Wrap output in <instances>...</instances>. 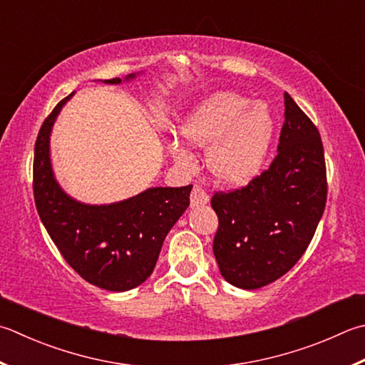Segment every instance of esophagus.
Returning <instances> with one entry per match:
<instances>
[{"label":"esophagus","mask_w":365,"mask_h":365,"mask_svg":"<svg viewBox=\"0 0 365 365\" xmlns=\"http://www.w3.org/2000/svg\"><path fill=\"white\" fill-rule=\"evenodd\" d=\"M210 202V195L206 194L205 189H202L200 185H194L190 194V206H202Z\"/></svg>","instance_id":"1"}]
</instances>
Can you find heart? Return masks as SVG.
<instances>
[{"instance_id": "obj_1", "label": "heart", "mask_w": 365, "mask_h": 365, "mask_svg": "<svg viewBox=\"0 0 365 365\" xmlns=\"http://www.w3.org/2000/svg\"><path fill=\"white\" fill-rule=\"evenodd\" d=\"M274 133L270 108L235 92H217L206 98L184 122L182 136L194 146L208 148V167L219 181L246 184L267 159ZM181 163L190 155L180 141L170 144Z\"/></svg>"}]
</instances>
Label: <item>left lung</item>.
I'll return each mask as SVG.
<instances>
[{
    "label": "left lung",
    "mask_w": 365,
    "mask_h": 365,
    "mask_svg": "<svg viewBox=\"0 0 365 365\" xmlns=\"http://www.w3.org/2000/svg\"><path fill=\"white\" fill-rule=\"evenodd\" d=\"M324 148L310 118L284 93V123L270 168L232 192H216L212 252L221 274L242 289L283 277L304 256L324 212Z\"/></svg>",
    "instance_id": "left-lung-1"
}]
</instances>
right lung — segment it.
Segmentation results:
<instances>
[{"label": "right lung", "mask_w": 365, "mask_h": 365, "mask_svg": "<svg viewBox=\"0 0 365 365\" xmlns=\"http://www.w3.org/2000/svg\"><path fill=\"white\" fill-rule=\"evenodd\" d=\"M133 78L128 74L125 81ZM105 82L120 84L122 79ZM73 93L53 108L38 133L34 203L47 233L73 270L101 289L123 292L150 277L165 237L187 210L192 184L150 187L109 205H86L65 194L53 176L49 143L53 122Z\"/></svg>", "instance_id": "1"}]
</instances>
